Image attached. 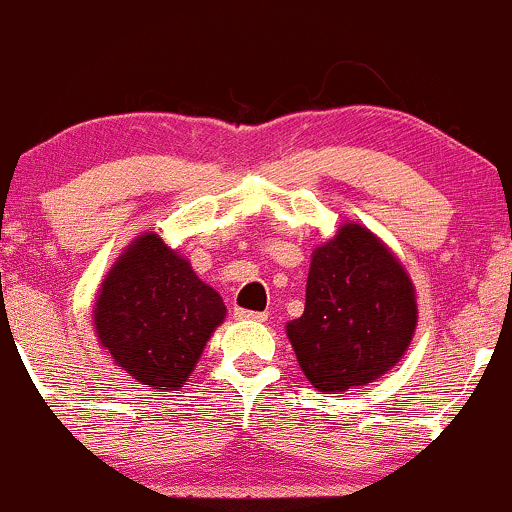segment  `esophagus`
<instances>
[{
  "label": "esophagus",
  "mask_w": 512,
  "mask_h": 512,
  "mask_svg": "<svg viewBox=\"0 0 512 512\" xmlns=\"http://www.w3.org/2000/svg\"><path fill=\"white\" fill-rule=\"evenodd\" d=\"M233 315H236V320H243V322H264V320H267V313H257V310H245V308H236V310H233Z\"/></svg>",
  "instance_id": "34e87169"
}]
</instances>
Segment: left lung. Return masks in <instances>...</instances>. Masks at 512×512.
I'll return each instance as SVG.
<instances>
[{
    "label": "left lung",
    "mask_w": 512,
    "mask_h": 512,
    "mask_svg": "<svg viewBox=\"0 0 512 512\" xmlns=\"http://www.w3.org/2000/svg\"><path fill=\"white\" fill-rule=\"evenodd\" d=\"M416 322V289L404 264L373 231L349 221L313 250L305 310L286 325V337L310 385L339 395L395 368Z\"/></svg>",
    "instance_id": "obj_1"
}]
</instances>
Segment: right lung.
<instances>
[{"label": "right lung", "mask_w": 512, "mask_h": 512, "mask_svg": "<svg viewBox=\"0 0 512 512\" xmlns=\"http://www.w3.org/2000/svg\"><path fill=\"white\" fill-rule=\"evenodd\" d=\"M223 317V298L199 279L190 260L146 231L101 281L93 330L115 366L139 385L173 392L187 383Z\"/></svg>", "instance_id": "right-lung-1"}]
</instances>
